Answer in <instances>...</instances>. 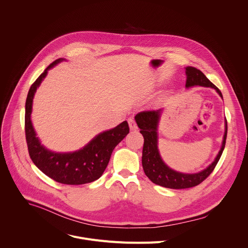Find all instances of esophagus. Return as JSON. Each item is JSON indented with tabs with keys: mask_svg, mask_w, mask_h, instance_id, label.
I'll use <instances>...</instances> for the list:
<instances>
[{
	"mask_svg": "<svg viewBox=\"0 0 248 248\" xmlns=\"http://www.w3.org/2000/svg\"><path fill=\"white\" fill-rule=\"evenodd\" d=\"M128 124H129V128L131 130L137 129V124H136V123H135V121L133 119H129L128 120Z\"/></svg>",
	"mask_w": 248,
	"mask_h": 248,
	"instance_id": "esophagus-1",
	"label": "esophagus"
}]
</instances>
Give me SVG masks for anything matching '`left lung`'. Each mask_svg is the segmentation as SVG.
I'll return each mask as SVG.
<instances>
[{
  "label": "left lung",
  "instance_id": "1",
  "mask_svg": "<svg viewBox=\"0 0 248 248\" xmlns=\"http://www.w3.org/2000/svg\"><path fill=\"white\" fill-rule=\"evenodd\" d=\"M186 87H192L195 85L214 88L218 94L223 98V95L218 87L212 83L201 70L193 66L186 67ZM163 109L143 111L135 116V121L140 128V133L144 137V144L142 150V167L148 179L155 185L172 188V189H184L198 186L205 179H207L210 173L214 170L217 163L219 162L222 153L224 151L227 139L228 124L227 121L225 124V134L223 138L222 147L215 158L214 162L206 169L195 173H184L176 171L169 168L161 158L158 149V124L161 118Z\"/></svg>",
  "mask_w": 248,
  "mask_h": 248
}]
</instances>
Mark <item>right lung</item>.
I'll list each match as a JSON object with an SVG mask.
<instances>
[{
	"label": "right lung",
	"mask_w": 248,
	"mask_h": 248,
	"mask_svg": "<svg viewBox=\"0 0 248 248\" xmlns=\"http://www.w3.org/2000/svg\"><path fill=\"white\" fill-rule=\"evenodd\" d=\"M63 61L53 62L31 85L25 102V137L28 153L42 172L57 183L70 186L84 185L98 180L107 168L115 147L129 132L128 124L123 122L116 127L96 135L90 142L78 151L56 153L45 148L36 137L32 123V102L35 92L46 78L48 70Z\"/></svg>",
	"instance_id": "add662e5"
}]
</instances>
